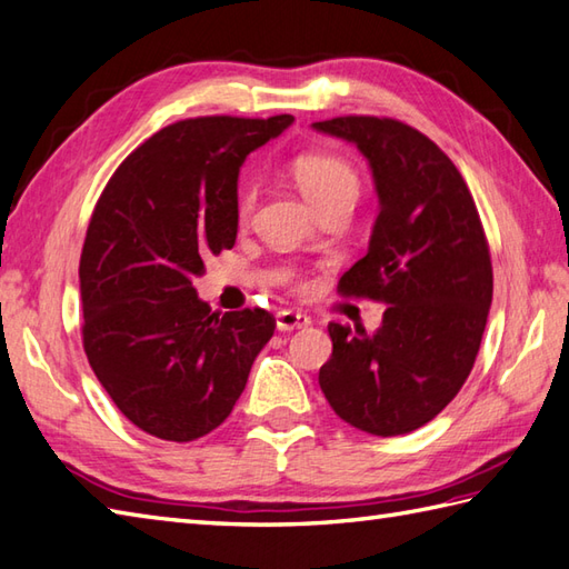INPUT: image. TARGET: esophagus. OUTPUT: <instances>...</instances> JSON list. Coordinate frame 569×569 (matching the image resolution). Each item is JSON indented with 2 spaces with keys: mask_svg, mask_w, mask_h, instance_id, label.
Masks as SVG:
<instances>
[{
  "mask_svg": "<svg viewBox=\"0 0 569 569\" xmlns=\"http://www.w3.org/2000/svg\"><path fill=\"white\" fill-rule=\"evenodd\" d=\"M310 325V318L298 310H281L276 316V328L278 332H291V330H303Z\"/></svg>",
  "mask_w": 569,
  "mask_h": 569,
  "instance_id": "obj_1",
  "label": "esophagus"
}]
</instances>
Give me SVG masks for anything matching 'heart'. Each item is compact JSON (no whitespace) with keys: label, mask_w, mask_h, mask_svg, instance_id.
Wrapping results in <instances>:
<instances>
[{"label":"heart","mask_w":569,"mask_h":569,"mask_svg":"<svg viewBox=\"0 0 569 569\" xmlns=\"http://www.w3.org/2000/svg\"><path fill=\"white\" fill-rule=\"evenodd\" d=\"M298 190L316 210L335 202H355L359 196V178L355 168L332 153H303L291 166ZM253 208V190L241 192L239 214L247 217Z\"/></svg>","instance_id":"heart-1"}]
</instances>
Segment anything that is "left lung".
I'll return each instance as SVG.
<instances>
[{"label":"left lung","instance_id":"1","mask_svg":"<svg viewBox=\"0 0 569 569\" xmlns=\"http://www.w3.org/2000/svg\"><path fill=\"white\" fill-rule=\"evenodd\" d=\"M312 129L365 156L379 198L369 251L340 278L383 300L377 332L330 322L320 389L349 426L379 438L426 426L462 389L487 328L493 276L477 204L455 163L396 119L337 117Z\"/></svg>","mask_w":569,"mask_h":569}]
</instances>
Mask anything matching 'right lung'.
Here are the masks:
<instances>
[{"label":"right lung","instance_id":"1","mask_svg":"<svg viewBox=\"0 0 569 569\" xmlns=\"http://www.w3.org/2000/svg\"><path fill=\"white\" fill-rule=\"evenodd\" d=\"M293 124L198 117L161 129L117 168L80 257L82 347L114 406L143 432L190 442L222 426L271 340L269 312H212L192 278L232 249L237 180Z\"/></svg>","mask_w":569,"mask_h":569}]
</instances>
